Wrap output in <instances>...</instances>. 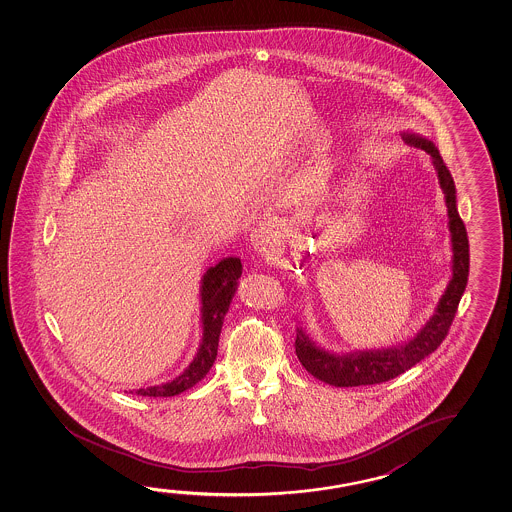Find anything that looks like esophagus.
Listing matches in <instances>:
<instances>
[{"label": "esophagus", "mask_w": 512, "mask_h": 512, "mask_svg": "<svg viewBox=\"0 0 512 512\" xmlns=\"http://www.w3.org/2000/svg\"><path fill=\"white\" fill-rule=\"evenodd\" d=\"M252 244L255 248V252H259L260 255H273L277 252L280 241H278L277 234L273 228L268 225H260L259 228H255L252 232Z\"/></svg>", "instance_id": "1"}]
</instances>
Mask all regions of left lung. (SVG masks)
<instances>
[{"label":"left lung","instance_id":"1","mask_svg":"<svg viewBox=\"0 0 512 512\" xmlns=\"http://www.w3.org/2000/svg\"><path fill=\"white\" fill-rule=\"evenodd\" d=\"M402 139L411 146L427 151L436 168L446 209H448V230H450L453 253L452 278L446 285V291L437 303L432 318L425 323V327L419 328L416 336L396 346L378 348V350H355L350 353L328 352L310 339L305 328H298L296 343H294L298 359L312 377L319 378L321 382L330 386L355 387L380 384L402 375L407 369L423 361L427 355L437 350L439 344L443 343L468 284L470 244H468L466 227L457 210V196H455L457 193H455L452 175L441 159L436 144L428 141L427 137L414 132H403Z\"/></svg>","mask_w":512,"mask_h":512}]
</instances>
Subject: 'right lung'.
<instances>
[{
	"instance_id": "1",
	"label": "right lung",
	"mask_w": 512,
	"mask_h": 512,
	"mask_svg": "<svg viewBox=\"0 0 512 512\" xmlns=\"http://www.w3.org/2000/svg\"><path fill=\"white\" fill-rule=\"evenodd\" d=\"M241 273H243V264L239 257L219 260L216 266L205 271L202 285H200L202 341L193 361L171 382L160 384V386L141 387L130 393L151 396V398H168L191 389L209 373L218 355L219 334L223 327V319L237 291Z\"/></svg>"
}]
</instances>
